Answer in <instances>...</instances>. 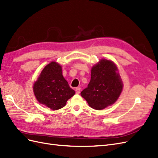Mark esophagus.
Returning a JSON list of instances; mask_svg holds the SVG:
<instances>
[{
    "mask_svg": "<svg viewBox=\"0 0 158 158\" xmlns=\"http://www.w3.org/2000/svg\"><path fill=\"white\" fill-rule=\"evenodd\" d=\"M75 91H76V93L77 94H79L80 93V88H76L75 89Z\"/></svg>",
    "mask_w": 158,
    "mask_h": 158,
    "instance_id": "obj_1",
    "label": "esophagus"
}]
</instances>
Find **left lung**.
Listing matches in <instances>:
<instances>
[{"mask_svg": "<svg viewBox=\"0 0 158 158\" xmlns=\"http://www.w3.org/2000/svg\"><path fill=\"white\" fill-rule=\"evenodd\" d=\"M123 88L117 65L111 60L103 59L92 66L90 82L80 94L91 107L102 110L115 103Z\"/></svg>", "mask_w": 158, "mask_h": 158, "instance_id": "8db88e82", "label": "left lung"}]
</instances>
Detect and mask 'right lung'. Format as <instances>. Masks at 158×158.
I'll return each instance as SVG.
<instances>
[{
	"mask_svg": "<svg viewBox=\"0 0 158 158\" xmlns=\"http://www.w3.org/2000/svg\"><path fill=\"white\" fill-rule=\"evenodd\" d=\"M33 90L37 101L52 110L64 107L68 99L75 94L63 77L62 66L55 61L43 69L33 84Z\"/></svg>",
	"mask_w": 158,
	"mask_h": 158,
	"instance_id": "obj_1",
	"label": "right lung"
}]
</instances>
